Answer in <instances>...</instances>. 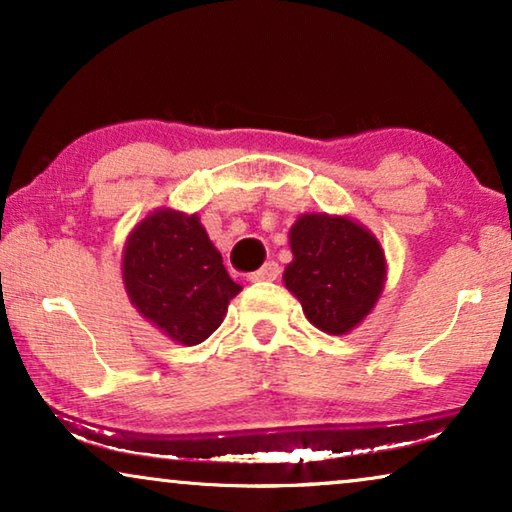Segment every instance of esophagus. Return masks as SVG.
I'll return each instance as SVG.
<instances>
[{"label":"esophagus","mask_w":512,"mask_h":512,"mask_svg":"<svg viewBox=\"0 0 512 512\" xmlns=\"http://www.w3.org/2000/svg\"><path fill=\"white\" fill-rule=\"evenodd\" d=\"M279 263H275V261H268L263 265L261 270H256V272H251L249 275V282H272V279H277L279 277Z\"/></svg>","instance_id":"esophagus-1"}]
</instances>
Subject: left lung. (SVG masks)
<instances>
[{"label": "left lung", "mask_w": 512, "mask_h": 512, "mask_svg": "<svg viewBox=\"0 0 512 512\" xmlns=\"http://www.w3.org/2000/svg\"><path fill=\"white\" fill-rule=\"evenodd\" d=\"M291 251L284 284L305 317L331 335L359 326L387 275L380 242L345 216L305 214L291 228Z\"/></svg>", "instance_id": "left-lung-1"}]
</instances>
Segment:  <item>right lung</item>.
<instances>
[{
	"label": "right lung",
	"mask_w": 512,
	"mask_h": 512,
	"mask_svg": "<svg viewBox=\"0 0 512 512\" xmlns=\"http://www.w3.org/2000/svg\"><path fill=\"white\" fill-rule=\"evenodd\" d=\"M125 291L144 319L181 345H200L242 291L223 268L198 216L160 209L125 242Z\"/></svg>",
	"instance_id": "add662e5"
}]
</instances>
